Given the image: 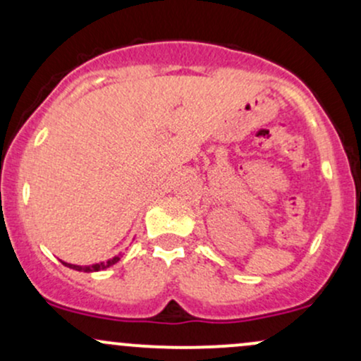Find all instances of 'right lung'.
Listing matches in <instances>:
<instances>
[{
    "instance_id": "add662e5",
    "label": "right lung",
    "mask_w": 361,
    "mask_h": 361,
    "mask_svg": "<svg viewBox=\"0 0 361 361\" xmlns=\"http://www.w3.org/2000/svg\"><path fill=\"white\" fill-rule=\"evenodd\" d=\"M118 260H120V257H113V259L106 260V262H101V264H94V265H87V267H80V265H73V264H66V262H63V264H65L66 267H70V269H75V271H84V272H96V271H102V269L109 267V265L116 264Z\"/></svg>"
}]
</instances>
